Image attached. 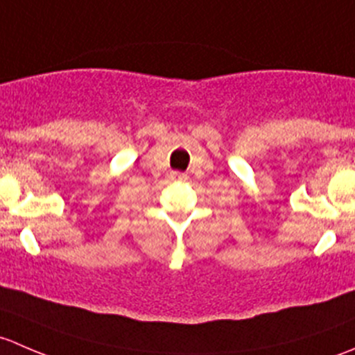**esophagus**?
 I'll return each mask as SVG.
<instances>
[{"instance_id":"esophagus-1","label":"esophagus","mask_w":355,"mask_h":355,"mask_svg":"<svg viewBox=\"0 0 355 355\" xmlns=\"http://www.w3.org/2000/svg\"><path fill=\"white\" fill-rule=\"evenodd\" d=\"M170 178L171 180H187V173H182V171H171Z\"/></svg>"}]
</instances>
